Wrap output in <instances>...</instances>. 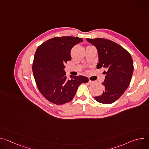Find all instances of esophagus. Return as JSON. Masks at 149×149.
<instances>
[{
    "label": "esophagus",
    "mask_w": 149,
    "mask_h": 149,
    "mask_svg": "<svg viewBox=\"0 0 149 149\" xmlns=\"http://www.w3.org/2000/svg\"><path fill=\"white\" fill-rule=\"evenodd\" d=\"M88 83H89L90 85H91V84H93L94 83V81H91V80H89Z\"/></svg>",
    "instance_id": "esophagus-1"
}]
</instances>
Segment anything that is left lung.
I'll list each match as a JSON object with an SVG mask.
<instances>
[{
  "label": "left lung",
  "instance_id": "left-lung-1",
  "mask_svg": "<svg viewBox=\"0 0 149 149\" xmlns=\"http://www.w3.org/2000/svg\"><path fill=\"white\" fill-rule=\"evenodd\" d=\"M97 49L99 62L97 68L105 69L104 90L94 99L109 104L117 100L128 88L134 67L130 53L116 42L103 38L86 39Z\"/></svg>",
  "mask_w": 149,
  "mask_h": 149
}]
</instances>
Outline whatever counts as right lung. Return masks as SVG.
Returning a JSON list of instances; mask_svg holds the SVG:
<instances>
[{
  "instance_id": "right-lung-1",
  "label": "right lung",
  "mask_w": 149,
  "mask_h": 149,
  "mask_svg": "<svg viewBox=\"0 0 149 149\" xmlns=\"http://www.w3.org/2000/svg\"><path fill=\"white\" fill-rule=\"evenodd\" d=\"M82 39L56 36L42 43L35 54L32 71L39 92L49 102L62 105L71 101L82 83L88 82L82 75L67 78L65 64L71 59V50Z\"/></svg>"
}]
</instances>
